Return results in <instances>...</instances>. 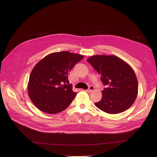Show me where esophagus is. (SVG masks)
Returning <instances> with one entry per match:
<instances>
[{"label":"esophagus","instance_id":"1","mask_svg":"<svg viewBox=\"0 0 157 157\" xmlns=\"http://www.w3.org/2000/svg\"><path fill=\"white\" fill-rule=\"evenodd\" d=\"M94 87L93 86H92V85H90V86H89V87L86 90V91L87 93H91V91H93L94 90Z\"/></svg>","mask_w":157,"mask_h":157}]
</instances>
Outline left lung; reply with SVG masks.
Instances as JSON below:
<instances>
[{"mask_svg": "<svg viewBox=\"0 0 157 157\" xmlns=\"http://www.w3.org/2000/svg\"><path fill=\"white\" fill-rule=\"evenodd\" d=\"M87 61L101 75L105 86L102 99L95 103L96 106L111 114L130 108L138 94L137 79L131 66L114 55H94Z\"/></svg>", "mask_w": 157, "mask_h": 157, "instance_id": "1", "label": "left lung"}]
</instances>
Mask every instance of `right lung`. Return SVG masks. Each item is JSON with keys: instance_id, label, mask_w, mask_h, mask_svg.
<instances>
[{"instance_id": "add662e5", "label": "right lung", "mask_w": 157, "mask_h": 157, "mask_svg": "<svg viewBox=\"0 0 157 157\" xmlns=\"http://www.w3.org/2000/svg\"><path fill=\"white\" fill-rule=\"evenodd\" d=\"M84 56L68 52L51 53L40 60L32 70L28 84L29 97L42 112L57 114L68 107L76 93L68 83V75Z\"/></svg>"}]
</instances>
